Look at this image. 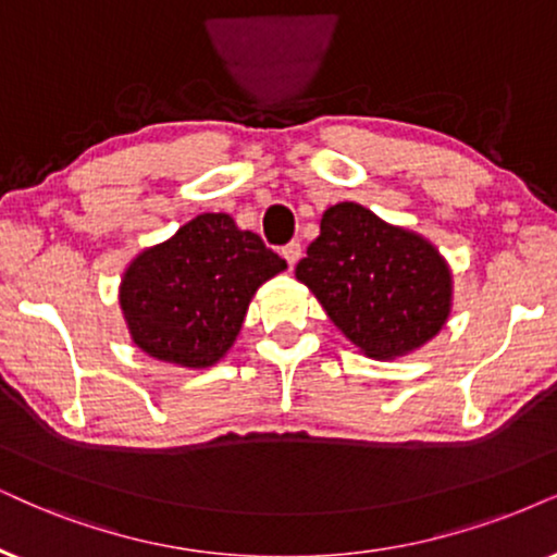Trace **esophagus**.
Masks as SVG:
<instances>
[{
    "mask_svg": "<svg viewBox=\"0 0 557 557\" xmlns=\"http://www.w3.org/2000/svg\"><path fill=\"white\" fill-rule=\"evenodd\" d=\"M283 257H285V262L290 264V270H293L295 262H298V259H300V244L298 242H290L287 246H283Z\"/></svg>",
    "mask_w": 557,
    "mask_h": 557,
    "instance_id": "34e87169",
    "label": "esophagus"
}]
</instances>
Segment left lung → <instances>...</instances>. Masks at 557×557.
<instances>
[{
    "label": "left lung",
    "instance_id": "8db88e82",
    "mask_svg": "<svg viewBox=\"0 0 557 557\" xmlns=\"http://www.w3.org/2000/svg\"><path fill=\"white\" fill-rule=\"evenodd\" d=\"M295 277L372 360H396L424 347L453 308V272L436 246L357 202L323 213L321 234Z\"/></svg>",
    "mask_w": 557,
    "mask_h": 557
}]
</instances>
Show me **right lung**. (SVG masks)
<instances>
[{
  "instance_id": "right-lung-1",
  "label": "right lung",
  "mask_w": 557,
  "mask_h": 557,
  "mask_svg": "<svg viewBox=\"0 0 557 557\" xmlns=\"http://www.w3.org/2000/svg\"><path fill=\"white\" fill-rule=\"evenodd\" d=\"M287 270L226 213H202L144 249L121 283L131 339L153 360L202 370L234 347L259 285Z\"/></svg>"
}]
</instances>
